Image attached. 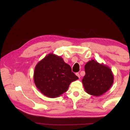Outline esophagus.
I'll use <instances>...</instances> for the list:
<instances>
[{
  "mask_svg": "<svg viewBox=\"0 0 130 130\" xmlns=\"http://www.w3.org/2000/svg\"><path fill=\"white\" fill-rule=\"evenodd\" d=\"M76 75L78 77L80 78V74H79L78 73H76Z\"/></svg>",
  "mask_w": 130,
  "mask_h": 130,
  "instance_id": "esophagus-1",
  "label": "esophagus"
}]
</instances>
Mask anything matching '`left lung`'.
<instances>
[{
  "mask_svg": "<svg viewBox=\"0 0 130 130\" xmlns=\"http://www.w3.org/2000/svg\"><path fill=\"white\" fill-rule=\"evenodd\" d=\"M85 75L82 80L85 92L91 95L100 96L110 89L114 77L110 68L92 60L85 65Z\"/></svg>",
  "mask_w": 130,
  "mask_h": 130,
  "instance_id": "obj_1",
  "label": "left lung"
}]
</instances>
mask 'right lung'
Masks as SVG:
<instances>
[{"label": "right lung", "instance_id": "obj_1", "mask_svg": "<svg viewBox=\"0 0 130 130\" xmlns=\"http://www.w3.org/2000/svg\"><path fill=\"white\" fill-rule=\"evenodd\" d=\"M33 78L39 91L50 98L61 96L67 91L70 83L78 79L62 57L53 53L39 61L35 67Z\"/></svg>", "mask_w": 130, "mask_h": 130}]
</instances>
